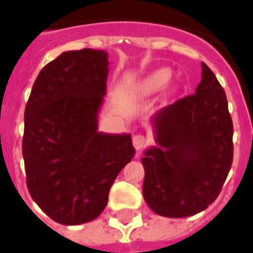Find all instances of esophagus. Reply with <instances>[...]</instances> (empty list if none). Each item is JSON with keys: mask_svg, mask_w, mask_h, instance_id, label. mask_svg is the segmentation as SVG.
Returning <instances> with one entry per match:
<instances>
[{"mask_svg": "<svg viewBox=\"0 0 253 253\" xmlns=\"http://www.w3.org/2000/svg\"><path fill=\"white\" fill-rule=\"evenodd\" d=\"M132 145L135 147V150H142L143 147L146 146V138L145 135H142V134H136V135L132 136Z\"/></svg>", "mask_w": 253, "mask_h": 253, "instance_id": "34e87169", "label": "esophagus"}]
</instances>
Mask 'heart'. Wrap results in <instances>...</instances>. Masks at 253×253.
Masks as SVG:
<instances>
[{
	"label": "heart",
	"instance_id": "1",
	"mask_svg": "<svg viewBox=\"0 0 253 253\" xmlns=\"http://www.w3.org/2000/svg\"><path fill=\"white\" fill-rule=\"evenodd\" d=\"M170 80V71L169 69H158L154 71L153 74H150L145 79L143 84H142V89L147 93L157 92L160 91L169 83Z\"/></svg>",
	"mask_w": 253,
	"mask_h": 253
}]
</instances>
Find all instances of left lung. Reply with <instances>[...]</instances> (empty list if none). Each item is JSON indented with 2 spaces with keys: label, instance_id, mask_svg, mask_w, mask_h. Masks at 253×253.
<instances>
[{
  "label": "left lung",
  "instance_id": "1",
  "mask_svg": "<svg viewBox=\"0 0 253 253\" xmlns=\"http://www.w3.org/2000/svg\"><path fill=\"white\" fill-rule=\"evenodd\" d=\"M196 93L155 114L151 123L158 146L142 158L143 197L164 217H188L217 198L233 160V125L224 89L201 64Z\"/></svg>",
  "mask_w": 253,
  "mask_h": 253
}]
</instances>
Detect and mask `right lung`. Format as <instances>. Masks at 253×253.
Here are the masks:
<instances>
[{"label": "right lung", "instance_id": "right-lung-1", "mask_svg": "<svg viewBox=\"0 0 253 253\" xmlns=\"http://www.w3.org/2000/svg\"><path fill=\"white\" fill-rule=\"evenodd\" d=\"M107 76V52L68 50L41 69L28 99L22 138L28 190L63 225L95 220L135 154L130 134L98 131Z\"/></svg>", "mask_w": 253, "mask_h": 253}]
</instances>
